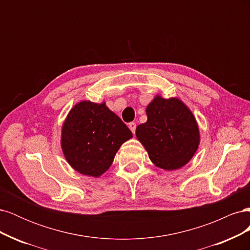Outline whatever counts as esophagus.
Segmentation results:
<instances>
[{"label":"esophagus","instance_id":"34e87169","mask_svg":"<svg viewBox=\"0 0 250 250\" xmlns=\"http://www.w3.org/2000/svg\"><path fill=\"white\" fill-rule=\"evenodd\" d=\"M128 127H129V129L132 131V133L135 132V128H137V125H135L134 122H131L129 123V125H128Z\"/></svg>","mask_w":250,"mask_h":250}]
</instances>
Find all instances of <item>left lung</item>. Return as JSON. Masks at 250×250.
Here are the masks:
<instances>
[{
    "label": "left lung",
    "instance_id": "left-lung-1",
    "mask_svg": "<svg viewBox=\"0 0 250 250\" xmlns=\"http://www.w3.org/2000/svg\"><path fill=\"white\" fill-rule=\"evenodd\" d=\"M147 122L135 129L150 161L166 171L177 170L192 160L200 143L197 121L178 98L156 95L146 108Z\"/></svg>",
    "mask_w": 250,
    "mask_h": 250
}]
</instances>
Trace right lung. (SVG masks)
<instances>
[{"mask_svg": "<svg viewBox=\"0 0 250 250\" xmlns=\"http://www.w3.org/2000/svg\"><path fill=\"white\" fill-rule=\"evenodd\" d=\"M131 138L129 128L105 102L81 101L67 113L60 144L75 171L99 177L109 169L121 145Z\"/></svg>", "mask_w": 250, "mask_h": 250, "instance_id": "add662e5", "label": "right lung"}]
</instances>
